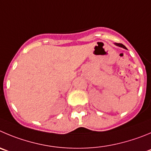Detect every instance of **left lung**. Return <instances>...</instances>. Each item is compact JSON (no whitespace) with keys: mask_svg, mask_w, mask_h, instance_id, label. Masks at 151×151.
<instances>
[{"mask_svg":"<svg viewBox=\"0 0 151 151\" xmlns=\"http://www.w3.org/2000/svg\"><path fill=\"white\" fill-rule=\"evenodd\" d=\"M115 45L116 46H118V47H123V48H124V49H127V47H125L124 45H122V44H119V43H115Z\"/></svg>","mask_w":151,"mask_h":151,"instance_id":"1","label":"left lung"}]
</instances>
